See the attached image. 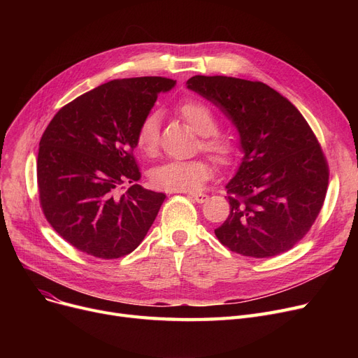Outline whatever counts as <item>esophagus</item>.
<instances>
[{"label":"esophagus","mask_w":358,"mask_h":358,"mask_svg":"<svg viewBox=\"0 0 358 358\" xmlns=\"http://www.w3.org/2000/svg\"><path fill=\"white\" fill-rule=\"evenodd\" d=\"M189 197L193 199V200L197 201V203H204L206 200L209 199V196L204 194V193H192V194H189Z\"/></svg>","instance_id":"obj_1"}]
</instances>
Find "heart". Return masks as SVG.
I'll return each instance as SVG.
<instances>
[{
	"label": "heart",
	"mask_w": 358,
	"mask_h": 358,
	"mask_svg": "<svg viewBox=\"0 0 358 358\" xmlns=\"http://www.w3.org/2000/svg\"><path fill=\"white\" fill-rule=\"evenodd\" d=\"M178 115L196 134L201 136V149L217 164L228 165L235 161L239 152L238 142L217 134V119L213 111L201 101L187 100L177 107ZM159 145V116L150 111L141 120L136 130V146L146 155H154ZM212 166L206 159H171L150 173V181L157 189L173 193H190L200 190L212 177Z\"/></svg>",
	"instance_id": "obj_1"
}]
</instances>
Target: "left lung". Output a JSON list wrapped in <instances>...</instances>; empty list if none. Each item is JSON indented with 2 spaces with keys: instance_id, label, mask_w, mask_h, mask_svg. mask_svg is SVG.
<instances>
[{
  "instance_id": "8db88e82",
  "label": "left lung",
  "mask_w": 358,
  "mask_h": 358,
  "mask_svg": "<svg viewBox=\"0 0 358 358\" xmlns=\"http://www.w3.org/2000/svg\"><path fill=\"white\" fill-rule=\"evenodd\" d=\"M187 88L217 106L239 131L242 162L227 184L231 213L215 234L231 251L270 258L310 229L329 169L300 111L264 83L194 75Z\"/></svg>"
}]
</instances>
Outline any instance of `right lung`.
Wrapping results in <instances>:
<instances>
[{
  "instance_id": "right-lung-1",
  "label": "right lung",
  "mask_w": 358,
  "mask_h": 358,
  "mask_svg": "<svg viewBox=\"0 0 358 358\" xmlns=\"http://www.w3.org/2000/svg\"><path fill=\"white\" fill-rule=\"evenodd\" d=\"M174 80L101 84L64 106L39 143L37 189L50 227L81 252L120 258L139 247L165 200L143 189L134 158L136 130ZM131 183L124 195L121 185Z\"/></svg>"
}]
</instances>
